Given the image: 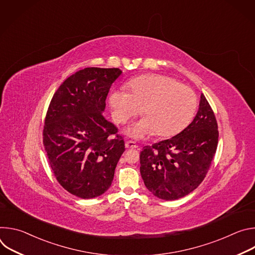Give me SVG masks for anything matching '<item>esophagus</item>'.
<instances>
[{"instance_id": "34e87169", "label": "esophagus", "mask_w": 255, "mask_h": 255, "mask_svg": "<svg viewBox=\"0 0 255 255\" xmlns=\"http://www.w3.org/2000/svg\"><path fill=\"white\" fill-rule=\"evenodd\" d=\"M125 146H126V148H137L138 147L137 144L131 140H128L125 142Z\"/></svg>"}]
</instances>
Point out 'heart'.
Instances as JSON below:
<instances>
[{"label":"heart","instance_id":"obj_1","mask_svg":"<svg viewBox=\"0 0 255 255\" xmlns=\"http://www.w3.org/2000/svg\"><path fill=\"white\" fill-rule=\"evenodd\" d=\"M128 87L131 93L125 89L113 90L109 103L117 124H125L141 111L144 118L128 130L134 138L154 133L158 137L172 136L183 130L196 113V93L173 78L141 76L130 81Z\"/></svg>","mask_w":255,"mask_h":255}]
</instances>
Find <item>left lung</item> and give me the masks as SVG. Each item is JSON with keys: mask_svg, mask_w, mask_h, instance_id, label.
I'll list each match as a JSON object with an SVG mask.
<instances>
[{"mask_svg": "<svg viewBox=\"0 0 255 255\" xmlns=\"http://www.w3.org/2000/svg\"><path fill=\"white\" fill-rule=\"evenodd\" d=\"M218 137L215 114L202 94L199 111L187 128L169 139L142 148L140 173L145 187L165 201L192 193L211 166Z\"/></svg>", "mask_w": 255, "mask_h": 255, "instance_id": "left-lung-1", "label": "left lung"}]
</instances>
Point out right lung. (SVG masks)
I'll return each mask as SVG.
<instances>
[{"label":"right lung","mask_w":255,"mask_h":255,"mask_svg":"<svg viewBox=\"0 0 255 255\" xmlns=\"http://www.w3.org/2000/svg\"><path fill=\"white\" fill-rule=\"evenodd\" d=\"M119 68L87 67L67 78L54 93L45 116L43 145L59 185L82 199L111 187L125 151L122 135L103 112Z\"/></svg>","instance_id":"1"}]
</instances>
